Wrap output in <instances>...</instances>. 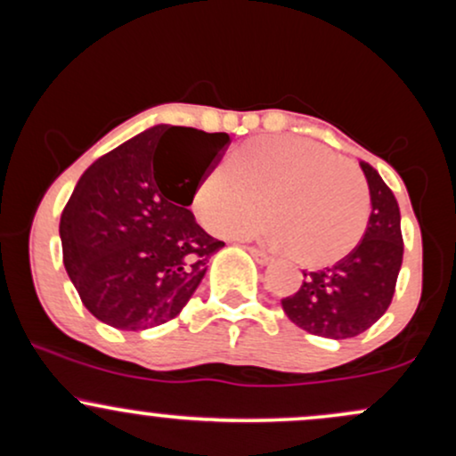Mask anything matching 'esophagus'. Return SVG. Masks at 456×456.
I'll use <instances>...</instances> for the list:
<instances>
[{"label": "esophagus", "instance_id": "1", "mask_svg": "<svg viewBox=\"0 0 456 456\" xmlns=\"http://www.w3.org/2000/svg\"><path fill=\"white\" fill-rule=\"evenodd\" d=\"M248 253L253 255L255 259L259 261V264H268V261L272 259L268 253H265V250H261V248H255V246H248Z\"/></svg>", "mask_w": 456, "mask_h": 456}]
</instances>
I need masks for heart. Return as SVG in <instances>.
<instances>
[{"mask_svg": "<svg viewBox=\"0 0 456 456\" xmlns=\"http://www.w3.org/2000/svg\"><path fill=\"white\" fill-rule=\"evenodd\" d=\"M192 208L199 223L218 235L248 233L264 216L274 242L289 246L306 265H330L352 253L369 218L362 175L347 160L311 139L257 137L229 162L203 174Z\"/></svg>", "mask_w": 456, "mask_h": 456, "instance_id": "b5f03b06", "label": "heart"}]
</instances>
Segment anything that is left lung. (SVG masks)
I'll return each mask as SVG.
<instances>
[{
    "label": "left lung",
    "mask_w": 456,
    "mask_h": 456,
    "mask_svg": "<svg viewBox=\"0 0 456 456\" xmlns=\"http://www.w3.org/2000/svg\"><path fill=\"white\" fill-rule=\"evenodd\" d=\"M360 167L373 208L362 240L330 268L302 270L300 289L281 300L297 328L337 341L358 337L388 311L403 264L399 203L369 162Z\"/></svg>",
    "instance_id": "1"
}]
</instances>
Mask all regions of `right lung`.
Listing matches in <instances>:
<instances>
[{"mask_svg":"<svg viewBox=\"0 0 456 456\" xmlns=\"http://www.w3.org/2000/svg\"><path fill=\"white\" fill-rule=\"evenodd\" d=\"M229 141L227 133L159 124L81 175L60 235L68 276L94 317L137 332L180 315L224 246L188 206Z\"/></svg>","mask_w":456,"mask_h":456,"instance_id":"add662e5","label":"right lung"}]
</instances>
